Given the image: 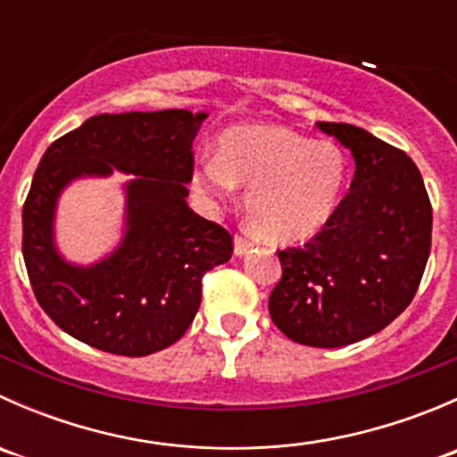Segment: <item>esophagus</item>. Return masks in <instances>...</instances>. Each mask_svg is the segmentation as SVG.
Returning a JSON list of instances; mask_svg holds the SVG:
<instances>
[{
  "instance_id": "34e87169",
  "label": "esophagus",
  "mask_w": 457,
  "mask_h": 457,
  "mask_svg": "<svg viewBox=\"0 0 457 457\" xmlns=\"http://www.w3.org/2000/svg\"><path fill=\"white\" fill-rule=\"evenodd\" d=\"M252 247H254V243H252L250 238L241 237V234H237V237H234V254H237V256L247 254V252H250Z\"/></svg>"
}]
</instances>
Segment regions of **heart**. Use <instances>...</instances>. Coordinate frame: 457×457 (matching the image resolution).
<instances>
[{
    "instance_id": "heart-1",
    "label": "heart",
    "mask_w": 457,
    "mask_h": 457,
    "mask_svg": "<svg viewBox=\"0 0 457 457\" xmlns=\"http://www.w3.org/2000/svg\"><path fill=\"white\" fill-rule=\"evenodd\" d=\"M349 161L334 141H314L283 126H237L216 141L192 172L207 199H228L245 186L247 219L265 241L294 243L314 237L338 207Z\"/></svg>"
}]
</instances>
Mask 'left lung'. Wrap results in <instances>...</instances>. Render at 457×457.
Returning a JSON list of instances; mask_svg holds the SVG:
<instances>
[{
  "label": "left lung",
  "instance_id": "1",
  "mask_svg": "<svg viewBox=\"0 0 457 457\" xmlns=\"http://www.w3.org/2000/svg\"><path fill=\"white\" fill-rule=\"evenodd\" d=\"M356 161L320 232L278 252L270 316L294 343L343 347L385 329L413 301L431 252V201L407 152L349 123L318 121Z\"/></svg>",
  "mask_w": 457,
  "mask_h": 457
}]
</instances>
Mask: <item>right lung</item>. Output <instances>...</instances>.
Wrapping results in <instances>:
<instances>
[{
  "label": "right lung",
  "instance_id": "obj_1",
  "mask_svg": "<svg viewBox=\"0 0 457 457\" xmlns=\"http://www.w3.org/2000/svg\"><path fill=\"white\" fill-rule=\"evenodd\" d=\"M205 112L99 114L50 143L24 203V262L37 303L66 334L117 356L177 343L201 305L205 271L232 256V234L187 207L192 141ZM135 173L127 234L108 259L71 266L54 247V207L81 176Z\"/></svg>",
  "mask_w": 457,
  "mask_h": 457
}]
</instances>
